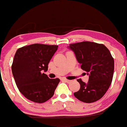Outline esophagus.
Returning a JSON list of instances; mask_svg holds the SVG:
<instances>
[{
  "instance_id": "34e87169",
  "label": "esophagus",
  "mask_w": 127,
  "mask_h": 127,
  "mask_svg": "<svg viewBox=\"0 0 127 127\" xmlns=\"http://www.w3.org/2000/svg\"><path fill=\"white\" fill-rule=\"evenodd\" d=\"M62 80L64 81H65V82H66V83H70V82H71V81H70V80H68V79H65V78L62 79Z\"/></svg>"
}]
</instances>
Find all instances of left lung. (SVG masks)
<instances>
[{"mask_svg": "<svg viewBox=\"0 0 127 127\" xmlns=\"http://www.w3.org/2000/svg\"><path fill=\"white\" fill-rule=\"evenodd\" d=\"M67 48L74 53L81 68L89 75L87 83L77 79L81 87L74 93V96L85 103L100 100L109 89L113 77L114 61L109 49L104 44L90 41L70 44Z\"/></svg>", "mask_w": 127, "mask_h": 127, "instance_id": "obj_1", "label": "left lung"}]
</instances>
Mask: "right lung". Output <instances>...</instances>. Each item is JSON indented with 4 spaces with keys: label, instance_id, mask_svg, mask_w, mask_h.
Here are the masks:
<instances>
[{
    "label": "right lung",
    "instance_id": "add662e5",
    "mask_svg": "<svg viewBox=\"0 0 127 127\" xmlns=\"http://www.w3.org/2000/svg\"><path fill=\"white\" fill-rule=\"evenodd\" d=\"M58 49V46L33 44L16 52L11 70L16 84L26 98L44 103L53 96L60 79H50L43 72Z\"/></svg>",
    "mask_w": 127,
    "mask_h": 127
}]
</instances>
